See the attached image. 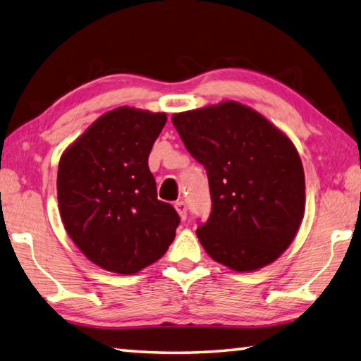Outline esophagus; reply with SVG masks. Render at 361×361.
<instances>
[{"mask_svg":"<svg viewBox=\"0 0 361 361\" xmlns=\"http://www.w3.org/2000/svg\"><path fill=\"white\" fill-rule=\"evenodd\" d=\"M174 207H176V210H178V214H179L180 219L185 220L187 219V204L183 202V201H176Z\"/></svg>","mask_w":361,"mask_h":361,"instance_id":"obj_1","label":"esophagus"}]
</instances>
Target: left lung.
Returning <instances> with one entry per match:
<instances>
[{
    "label": "left lung",
    "mask_w": 361,
    "mask_h": 361,
    "mask_svg": "<svg viewBox=\"0 0 361 361\" xmlns=\"http://www.w3.org/2000/svg\"><path fill=\"white\" fill-rule=\"evenodd\" d=\"M171 121L207 171L212 212L196 229L206 253L234 271L276 261L305 215V173L294 142L234 100L174 113Z\"/></svg>",
    "instance_id": "obj_1"
}]
</instances>
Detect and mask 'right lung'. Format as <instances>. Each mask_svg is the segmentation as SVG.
<instances>
[{
  "label": "right lung",
  "instance_id": "obj_1",
  "mask_svg": "<svg viewBox=\"0 0 361 361\" xmlns=\"http://www.w3.org/2000/svg\"><path fill=\"white\" fill-rule=\"evenodd\" d=\"M165 124V113L114 108L61 155V220L81 253L113 274H138L159 261L176 237L179 215L157 200L147 165Z\"/></svg>",
  "mask_w": 361,
  "mask_h": 361
}]
</instances>
